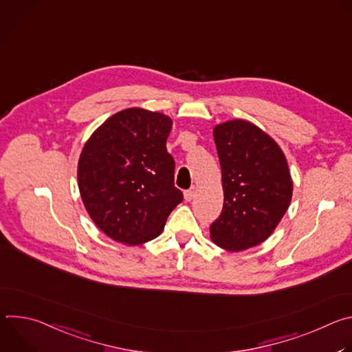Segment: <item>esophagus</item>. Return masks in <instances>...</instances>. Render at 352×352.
Wrapping results in <instances>:
<instances>
[{"mask_svg": "<svg viewBox=\"0 0 352 352\" xmlns=\"http://www.w3.org/2000/svg\"><path fill=\"white\" fill-rule=\"evenodd\" d=\"M195 195H196V189H195V186H192V188H189L188 190H185V192H184V196H185V200H186V202H190V200L195 197Z\"/></svg>", "mask_w": 352, "mask_h": 352, "instance_id": "esophagus-1", "label": "esophagus"}]
</instances>
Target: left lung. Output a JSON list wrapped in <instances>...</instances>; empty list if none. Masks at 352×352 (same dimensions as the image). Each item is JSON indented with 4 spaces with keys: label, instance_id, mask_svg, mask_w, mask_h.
I'll return each instance as SVG.
<instances>
[{
    "label": "left lung",
    "instance_id": "obj_1",
    "mask_svg": "<svg viewBox=\"0 0 352 352\" xmlns=\"http://www.w3.org/2000/svg\"><path fill=\"white\" fill-rule=\"evenodd\" d=\"M213 135L224 205L210 236L238 252L270 236L289 206L292 181L281 148L256 125L234 120L217 125Z\"/></svg>",
    "mask_w": 352,
    "mask_h": 352
}]
</instances>
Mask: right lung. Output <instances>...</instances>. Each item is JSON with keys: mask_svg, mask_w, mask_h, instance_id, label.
<instances>
[{"mask_svg": "<svg viewBox=\"0 0 352 352\" xmlns=\"http://www.w3.org/2000/svg\"><path fill=\"white\" fill-rule=\"evenodd\" d=\"M171 120L126 109L86 142L78 182L94 224L117 242L139 245L159 236L184 195L174 185L175 162L166 142Z\"/></svg>", "mask_w": 352, "mask_h": 352, "instance_id": "1", "label": "right lung"}]
</instances>
